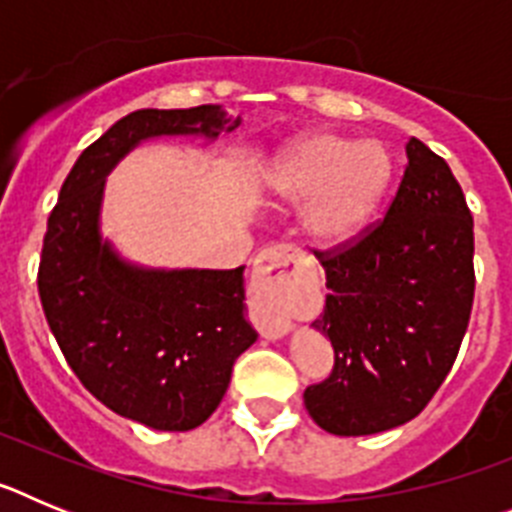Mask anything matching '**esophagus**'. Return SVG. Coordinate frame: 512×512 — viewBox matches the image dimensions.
<instances>
[{
    "label": "esophagus",
    "mask_w": 512,
    "mask_h": 512,
    "mask_svg": "<svg viewBox=\"0 0 512 512\" xmlns=\"http://www.w3.org/2000/svg\"><path fill=\"white\" fill-rule=\"evenodd\" d=\"M302 253L292 246L266 248L253 261V287L259 289L261 305L256 310L261 336L274 341L289 333L287 305H284V289L292 282L297 269L302 266Z\"/></svg>",
    "instance_id": "34e87169"
}]
</instances>
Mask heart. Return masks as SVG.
Wrapping results in <instances>:
<instances>
[{"label":"heart","mask_w":512,"mask_h":512,"mask_svg":"<svg viewBox=\"0 0 512 512\" xmlns=\"http://www.w3.org/2000/svg\"><path fill=\"white\" fill-rule=\"evenodd\" d=\"M392 158L379 143L346 135L307 133L277 153L264 192L279 205L302 208V233L323 251L361 238L392 184Z\"/></svg>","instance_id":"1"}]
</instances>
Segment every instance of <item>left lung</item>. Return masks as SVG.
Returning <instances> with one entry per match:
<instances>
[{"mask_svg":"<svg viewBox=\"0 0 512 512\" xmlns=\"http://www.w3.org/2000/svg\"><path fill=\"white\" fill-rule=\"evenodd\" d=\"M390 210L359 241L320 253L325 310L312 328L336 364L305 390L333 436H372L413 420L459 354L474 300V223L449 164L410 138Z\"/></svg>","mask_w":512,"mask_h":512,"instance_id":"8db88e82","label":"left lung"}]
</instances>
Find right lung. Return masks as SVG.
Segmentation results:
<instances>
[{
  "label": "right lung",
  "mask_w": 512,
  "mask_h": 512,
  "mask_svg": "<svg viewBox=\"0 0 512 512\" xmlns=\"http://www.w3.org/2000/svg\"><path fill=\"white\" fill-rule=\"evenodd\" d=\"M241 125L220 104L135 110L81 153L43 238L45 320L81 384L112 413L153 431H192L217 410L235 359L259 333L243 269H151L102 238L104 179L151 138L215 140Z\"/></svg>",
  "instance_id": "obj_1"
}]
</instances>
